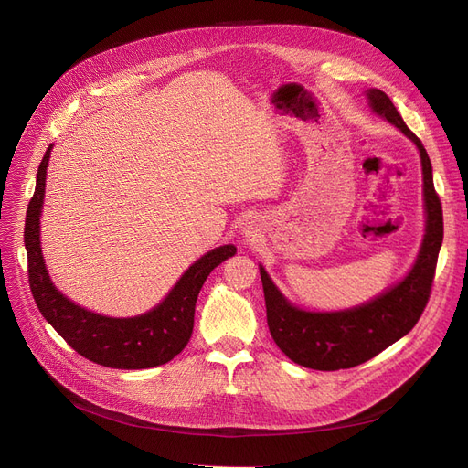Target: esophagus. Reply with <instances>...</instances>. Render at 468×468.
Returning <instances> with one entry per match:
<instances>
[{
    "label": "esophagus",
    "instance_id": "34e87169",
    "mask_svg": "<svg viewBox=\"0 0 468 468\" xmlns=\"http://www.w3.org/2000/svg\"><path fill=\"white\" fill-rule=\"evenodd\" d=\"M260 233H261V224L256 216L249 214L247 218H242V221H240V235L242 237L254 240L260 237Z\"/></svg>",
    "mask_w": 468,
    "mask_h": 468
}]
</instances>
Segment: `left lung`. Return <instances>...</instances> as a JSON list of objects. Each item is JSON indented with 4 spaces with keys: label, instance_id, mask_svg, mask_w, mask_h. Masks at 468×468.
<instances>
[{
    "label": "left lung",
    "instance_id": "8db88e82",
    "mask_svg": "<svg viewBox=\"0 0 468 468\" xmlns=\"http://www.w3.org/2000/svg\"><path fill=\"white\" fill-rule=\"evenodd\" d=\"M372 113L397 127L420 152L423 170L425 233L408 273L372 300L339 311H309L292 303L260 263L267 326L279 349L311 370L335 372L358 366L404 337L427 305L438 252L444 239L440 199L434 191L432 165L423 147L379 89L364 90Z\"/></svg>",
    "mask_w": 468,
    "mask_h": 468
}]
</instances>
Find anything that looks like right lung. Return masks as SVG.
Listing matches in <instances>:
<instances>
[{"label": "right lung", "mask_w": 468, "mask_h": 468, "mask_svg": "<svg viewBox=\"0 0 468 468\" xmlns=\"http://www.w3.org/2000/svg\"><path fill=\"white\" fill-rule=\"evenodd\" d=\"M51 144L41 159L36 191L27 212L24 244L28 252L30 288L39 313L81 356L117 370H144L166 364L184 351L193 332L197 296L221 261L237 254L235 244L216 247L193 261L166 296L136 316H108L71 302L55 286L41 252V212Z\"/></svg>", "instance_id": "1"}]
</instances>
